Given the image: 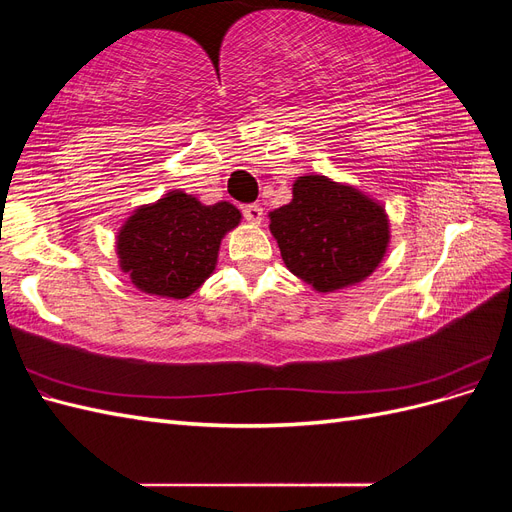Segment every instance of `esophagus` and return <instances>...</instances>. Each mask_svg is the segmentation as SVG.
Here are the masks:
<instances>
[{"mask_svg": "<svg viewBox=\"0 0 512 512\" xmlns=\"http://www.w3.org/2000/svg\"><path fill=\"white\" fill-rule=\"evenodd\" d=\"M262 215H265V213H262V207L256 205V203L243 207V218L250 222V224H260L262 222Z\"/></svg>", "mask_w": 512, "mask_h": 512, "instance_id": "1", "label": "esophagus"}]
</instances>
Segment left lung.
<instances>
[{"instance_id":"8db88e82","label":"left lung","mask_w":512,"mask_h":512,"mask_svg":"<svg viewBox=\"0 0 512 512\" xmlns=\"http://www.w3.org/2000/svg\"><path fill=\"white\" fill-rule=\"evenodd\" d=\"M284 265L320 292L363 282L389 245V220L374 200L322 175L299 177L288 205L269 213Z\"/></svg>"}]
</instances>
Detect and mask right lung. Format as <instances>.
Masks as SVG:
<instances>
[{
    "label": "right lung",
    "instance_id": "1",
    "mask_svg": "<svg viewBox=\"0 0 512 512\" xmlns=\"http://www.w3.org/2000/svg\"><path fill=\"white\" fill-rule=\"evenodd\" d=\"M239 220L230 203L200 205L190 194L168 192L123 224L119 265L138 290L185 299L213 273L222 237Z\"/></svg>",
    "mask_w": 512,
    "mask_h": 512
}]
</instances>
